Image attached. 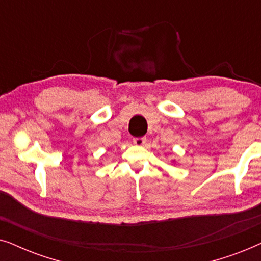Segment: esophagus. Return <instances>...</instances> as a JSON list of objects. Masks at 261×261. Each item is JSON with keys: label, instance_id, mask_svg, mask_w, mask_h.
I'll list each match as a JSON object with an SVG mask.
<instances>
[{"label": "esophagus", "instance_id": "34e87169", "mask_svg": "<svg viewBox=\"0 0 261 261\" xmlns=\"http://www.w3.org/2000/svg\"><path fill=\"white\" fill-rule=\"evenodd\" d=\"M147 143V138L145 137H140V138H134V144L138 145V147H142Z\"/></svg>", "mask_w": 261, "mask_h": 261}]
</instances>
